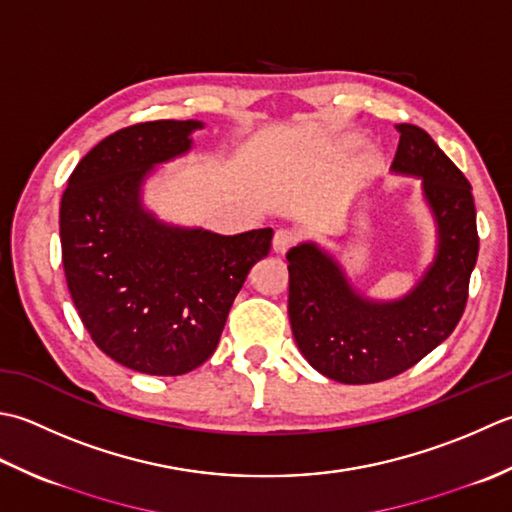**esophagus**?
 <instances>
[{"mask_svg":"<svg viewBox=\"0 0 512 512\" xmlns=\"http://www.w3.org/2000/svg\"><path fill=\"white\" fill-rule=\"evenodd\" d=\"M294 243H296V234L291 232V229H278L274 234V243H271V247H274L276 254H285Z\"/></svg>","mask_w":512,"mask_h":512,"instance_id":"34e87169","label":"esophagus"}]
</instances>
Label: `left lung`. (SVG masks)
<instances>
[{
  "instance_id": "8db88e82",
  "label": "left lung",
  "mask_w": 512,
  "mask_h": 512,
  "mask_svg": "<svg viewBox=\"0 0 512 512\" xmlns=\"http://www.w3.org/2000/svg\"><path fill=\"white\" fill-rule=\"evenodd\" d=\"M400 143L391 174L420 181L435 243L431 263L395 298L362 291L338 254L316 241L287 252L289 322L305 360L342 384L389 380L451 336L477 263L471 183L422 128L395 125Z\"/></svg>"
}]
</instances>
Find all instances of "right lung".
Returning <instances> with one entry per match:
<instances>
[{
  "label": "right lung",
  "mask_w": 512,
  "mask_h": 512,
  "mask_svg": "<svg viewBox=\"0 0 512 512\" xmlns=\"http://www.w3.org/2000/svg\"><path fill=\"white\" fill-rule=\"evenodd\" d=\"M203 128L161 119L114 132L77 163L61 196V258L79 318L106 356L139 373L183 375L212 356L274 236L170 223L145 203L148 181L190 154Z\"/></svg>",
  "instance_id": "add662e5"
}]
</instances>
